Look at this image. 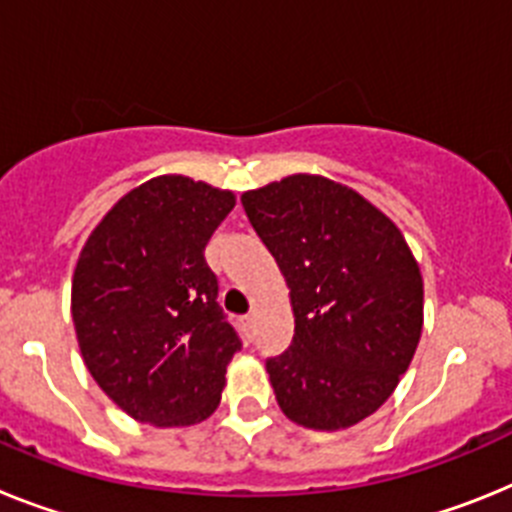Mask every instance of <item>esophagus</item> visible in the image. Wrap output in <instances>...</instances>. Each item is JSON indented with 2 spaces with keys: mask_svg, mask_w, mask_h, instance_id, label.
I'll list each match as a JSON object with an SVG mask.
<instances>
[{
  "mask_svg": "<svg viewBox=\"0 0 512 512\" xmlns=\"http://www.w3.org/2000/svg\"><path fill=\"white\" fill-rule=\"evenodd\" d=\"M242 330L247 332V335H252V332H255V317H242Z\"/></svg>",
  "mask_w": 512,
  "mask_h": 512,
  "instance_id": "34e87169",
  "label": "esophagus"
}]
</instances>
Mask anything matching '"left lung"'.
Segmentation results:
<instances>
[{"instance_id": "8db88e82", "label": "left lung", "mask_w": 512, "mask_h": 512, "mask_svg": "<svg viewBox=\"0 0 512 512\" xmlns=\"http://www.w3.org/2000/svg\"><path fill=\"white\" fill-rule=\"evenodd\" d=\"M242 206L275 257L293 311L291 348L268 361L283 415L345 430L394 394L422 335V273L402 231L322 175L247 190Z\"/></svg>"}]
</instances>
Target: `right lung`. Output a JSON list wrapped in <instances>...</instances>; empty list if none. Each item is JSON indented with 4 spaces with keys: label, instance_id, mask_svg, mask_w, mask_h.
<instances>
[{
    "label": "right lung",
    "instance_id": "right-lung-1",
    "mask_svg": "<svg viewBox=\"0 0 512 512\" xmlns=\"http://www.w3.org/2000/svg\"><path fill=\"white\" fill-rule=\"evenodd\" d=\"M237 198L185 175L128 190L84 242L71 319L84 366L133 420L185 428L213 415L242 348L203 250Z\"/></svg>",
    "mask_w": 512,
    "mask_h": 512
}]
</instances>
